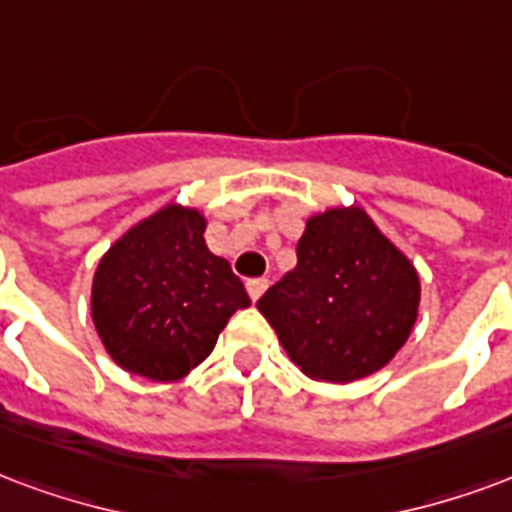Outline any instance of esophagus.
Instances as JSON below:
<instances>
[{"instance_id": "1", "label": "esophagus", "mask_w": 512, "mask_h": 512, "mask_svg": "<svg viewBox=\"0 0 512 512\" xmlns=\"http://www.w3.org/2000/svg\"><path fill=\"white\" fill-rule=\"evenodd\" d=\"M266 287H268V279H263V276H260V279H249V282H246V293H249L252 301H257L260 295L266 293Z\"/></svg>"}]
</instances>
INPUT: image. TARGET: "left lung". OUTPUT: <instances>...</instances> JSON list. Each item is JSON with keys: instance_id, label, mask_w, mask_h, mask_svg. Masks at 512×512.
<instances>
[{"instance_id": "1", "label": "left lung", "mask_w": 512, "mask_h": 512, "mask_svg": "<svg viewBox=\"0 0 512 512\" xmlns=\"http://www.w3.org/2000/svg\"><path fill=\"white\" fill-rule=\"evenodd\" d=\"M298 266L257 301L290 361L312 380L380 372L410 339L420 279L358 206L306 219Z\"/></svg>"}]
</instances>
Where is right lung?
<instances>
[{
	"mask_svg": "<svg viewBox=\"0 0 512 512\" xmlns=\"http://www.w3.org/2000/svg\"><path fill=\"white\" fill-rule=\"evenodd\" d=\"M198 208L165 206L102 255L92 320L121 369L173 382L206 361L233 312L252 304L225 257L208 252Z\"/></svg>",
	"mask_w": 512,
	"mask_h": 512,
	"instance_id": "obj_1",
	"label": "right lung"
}]
</instances>
